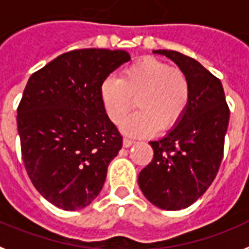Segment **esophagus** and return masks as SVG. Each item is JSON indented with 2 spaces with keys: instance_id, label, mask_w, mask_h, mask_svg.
I'll list each match as a JSON object with an SVG mask.
<instances>
[{
  "instance_id": "obj_1",
  "label": "esophagus",
  "mask_w": 249,
  "mask_h": 249,
  "mask_svg": "<svg viewBox=\"0 0 249 249\" xmlns=\"http://www.w3.org/2000/svg\"><path fill=\"white\" fill-rule=\"evenodd\" d=\"M133 145V141L132 140H128V139H123V147H129Z\"/></svg>"
}]
</instances>
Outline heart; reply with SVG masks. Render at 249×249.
<instances>
[{
	"label": "heart",
	"instance_id": "obj_1",
	"mask_svg": "<svg viewBox=\"0 0 249 249\" xmlns=\"http://www.w3.org/2000/svg\"><path fill=\"white\" fill-rule=\"evenodd\" d=\"M103 108L113 123H120L135 107L139 112L121 124L126 135L150 136L169 131L183 118L191 100V84L183 71L145 57L127 66L120 77H107L99 88Z\"/></svg>",
	"mask_w": 249,
	"mask_h": 249
}]
</instances>
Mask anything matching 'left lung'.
Wrapping results in <instances>:
<instances>
[{
  "instance_id": "obj_1",
  "label": "left lung",
  "mask_w": 249,
  "mask_h": 249,
  "mask_svg": "<svg viewBox=\"0 0 249 249\" xmlns=\"http://www.w3.org/2000/svg\"><path fill=\"white\" fill-rule=\"evenodd\" d=\"M187 75L191 100L183 118L165 136L150 141L151 163L139 174V186L154 206L177 211L191 206L216 177L223 160L229 108L223 85L196 59L158 49Z\"/></svg>"
}]
</instances>
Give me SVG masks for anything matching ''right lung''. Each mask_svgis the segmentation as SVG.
I'll return each mask as SVG.
<instances>
[{
    "mask_svg": "<svg viewBox=\"0 0 249 249\" xmlns=\"http://www.w3.org/2000/svg\"><path fill=\"white\" fill-rule=\"evenodd\" d=\"M131 59L123 49H77L33 73L18 108L22 160L38 192L75 211L95 200L122 136L103 108L100 84Z\"/></svg>",
    "mask_w": 249,
    "mask_h": 249,
    "instance_id": "right-lung-1",
    "label": "right lung"
}]
</instances>
